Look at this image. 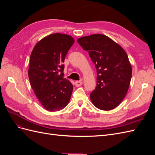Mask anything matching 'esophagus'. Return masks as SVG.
Wrapping results in <instances>:
<instances>
[{
    "instance_id": "1",
    "label": "esophagus",
    "mask_w": 155,
    "mask_h": 155,
    "mask_svg": "<svg viewBox=\"0 0 155 155\" xmlns=\"http://www.w3.org/2000/svg\"><path fill=\"white\" fill-rule=\"evenodd\" d=\"M82 83H83V82L81 81H76V82H75V85H76V86L77 87H80L82 85Z\"/></svg>"
}]
</instances>
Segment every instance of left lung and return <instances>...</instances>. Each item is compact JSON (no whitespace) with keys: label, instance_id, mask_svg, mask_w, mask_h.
Instances as JSON below:
<instances>
[{"label":"left lung","instance_id":"8db88e82","mask_svg":"<svg viewBox=\"0 0 155 155\" xmlns=\"http://www.w3.org/2000/svg\"><path fill=\"white\" fill-rule=\"evenodd\" d=\"M77 42L88 51L96 68V87L90 95L92 104L101 110L114 109L125 97L132 76L125 51L102 34L82 37Z\"/></svg>","mask_w":155,"mask_h":155}]
</instances>
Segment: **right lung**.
<instances>
[{
  "label": "right lung",
  "mask_w": 155,
  "mask_h": 155,
  "mask_svg": "<svg viewBox=\"0 0 155 155\" xmlns=\"http://www.w3.org/2000/svg\"><path fill=\"white\" fill-rule=\"evenodd\" d=\"M74 43L71 36L54 34L41 39L32 50L28 69L30 85L48 111L62 110L71 97L73 85L63 78V63Z\"/></svg>",
  "instance_id": "1"
}]
</instances>
